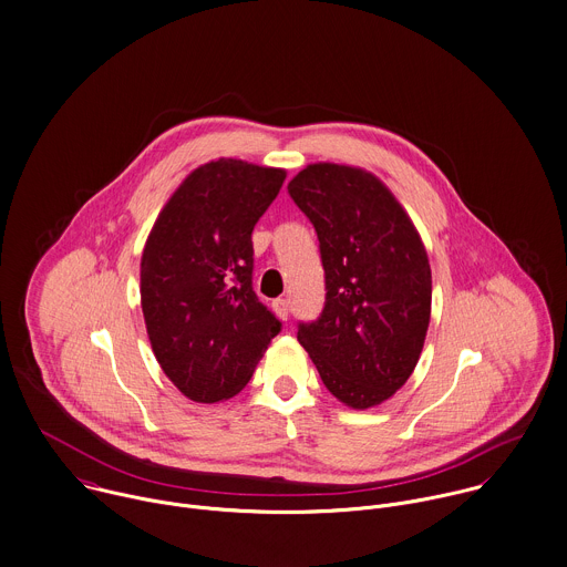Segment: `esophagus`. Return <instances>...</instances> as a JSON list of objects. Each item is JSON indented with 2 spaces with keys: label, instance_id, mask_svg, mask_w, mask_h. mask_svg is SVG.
I'll return each mask as SVG.
<instances>
[{
  "label": "esophagus",
  "instance_id": "34e87169",
  "mask_svg": "<svg viewBox=\"0 0 567 567\" xmlns=\"http://www.w3.org/2000/svg\"><path fill=\"white\" fill-rule=\"evenodd\" d=\"M272 310H275V315H277L281 321H286L288 315H290V306H288L286 299H275V301H272Z\"/></svg>",
  "mask_w": 567,
  "mask_h": 567
}]
</instances>
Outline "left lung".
<instances>
[{"label": "left lung", "mask_w": 567, "mask_h": 567, "mask_svg": "<svg viewBox=\"0 0 567 567\" xmlns=\"http://www.w3.org/2000/svg\"><path fill=\"white\" fill-rule=\"evenodd\" d=\"M288 193L317 230L328 290L297 339L343 405L374 408L410 379L430 326L421 235L390 188L357 166L308 164Z\"/></svg>", "instance_id": "1"}]
</instances>
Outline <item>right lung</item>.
Masks as SVG:
<instances>
[{
	"label": "right lung",
	"mask_w": 567,
	"mask_h": 567,
	"mask_svg": "<svg viewBox=\"0 0 567 567\" xmlns=\"http://www.w3.org/2000/svg\"><path fill=\"white\" fill-rule=\"evenodd\" d=\"M284 179V168L208 162L179 184L146 239V332L162 370L190 401L239 394L281 330L252 290V228Z\"/></svg>",
	"instance_id": "obj_1"
}]
</instances>
